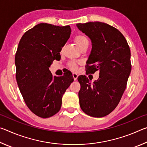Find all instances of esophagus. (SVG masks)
Listing matches in <instances>:
<instances>
[{
	"label": "esophagus",
	"mask_w": 147,
	"mask_h": 147,
	"mask_svg": "<svg viewBox=\"0 0 147 147\" xmlns=\"http://www.w3.org/2000/svg\"><path fill=\"white\" fill-rule=\"evenodd\" d=\"M78 74H76V73H73V77L74 80H76L77 78H78Z\"/></svg>",
	"instance_id": "34e87169"
}]
</instances>
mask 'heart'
<instances>
[{
    "label": "heart",
    "mask_w": 147,
    "mask_h": 147,
    "mask_svg": "<svg viewBox=\"0 0 147 147\" xmlns=\"http://www.w3.org/2000/svg\"><path fill=\"white\" fill-rule=\"evenodd\" d=\"M74 41L76 43L77 45L80 49H81L84 45H85L86 44L88 43V40L86 36H84V35L78 34L74 38ZM80 63V62H76V61H71L69 63V67L70 68L71 70L74 71H76L78 70V65Z\"/></svg>",
    "instance_id": "heart-1"
}]
</instances>
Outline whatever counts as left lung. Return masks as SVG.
Wrapping results in <instances>:
<instances>
[{
	"label": "left lung",
	"mask_w": 147,
	"mask_h": 147,
	"mask_svg": "<svg viewBox=\"0 0 147 147\" xmlns=\"http://www.w3.org/2000/svg\"><path fill=\"white\" fill-rule=\"evenodd\" d=\"M76 26L92 42L87 73L99 71V78L93 84L86 76H78L80 106L87 115L102 117L117 106L126 88L131 69L130 47L121 32L106 23L89 22Z\"/></svg>",
	"instance_id": "obj_1"
}]
</instances>
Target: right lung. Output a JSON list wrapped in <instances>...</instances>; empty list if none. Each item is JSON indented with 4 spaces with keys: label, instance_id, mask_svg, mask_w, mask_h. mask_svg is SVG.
<instances>
[{
    "label": "right lung",
    "instance_id": "obj_1",
    "mask_svg": "<svg viewBox=\"0 0 147 147\" xmlns=\"http://www.w3.org/2000/svg\"><path fill=\"white\" fill-rule=\"evenodd\" d=\"M70 26L40 23L26 31L19 43L15 58L16 80L26 106L41 118L55 115L61 98L74 79L67 71L53 76L49 67L60 59L62 47L70 37Z\"/></svg>",
    "mask_w": 147,
    "mask_h": 147
}]
</instances>
